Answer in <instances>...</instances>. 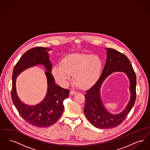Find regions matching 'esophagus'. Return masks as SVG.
Listing matches in <instances>:
<instances>
[{
  "mask_svg": "<svg viewBox=\"0 0 150 150\" xmlns=\"http://www.w3.org/2000/svg\"><path fill=\"white\" fill-rule=\"evenodd\" d=\"M76 93H77L76 91H74V90H71V91H70V95H75V94H76Z\"/></svg>",
  "mask_w": 150,
  "mask_h": 150,
  "instance_id": "esophagus-1",
  "label": "esophagus"
}]
</instances>
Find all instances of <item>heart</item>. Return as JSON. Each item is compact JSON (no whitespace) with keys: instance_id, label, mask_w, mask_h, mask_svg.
I'll return each mask as SVG.
<instances>
[{"instance_id":"b5f03b06","label":"heart","mask_w":150,"mask_h":150,"mask_svg":"<svg viewBox=\"0 0 150 150\" xmlns=\"http://www.w3.org/2000/svg\"><path fill=\"white\" fill-rule=\"evenodd\" d=\"M102 64L99 57L92 54H71L66 56L60 65L54 66L52 74L58 83L66 85L73 75L74 81L81 88L93 85L100 77Z\"/></svg>"}]
</instances>
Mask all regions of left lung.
<instances>
[{
	"label": "left lung",
	"instance_id": "8db88e82",
	"mask_svg": "<svg viewBox=\"0 0 150 150\" xmlns=\"http://www.w3.org/2000/svg\"><path fill=\"white\" fill-rule=\"evenodd\" d=\"M107 59L100 78L86 91L84 114L94 127L100 129L113 128L125 119L134 105L136 99V75L128 57L112 48H106ZM124 71L130 80L131 99L125 110L120 114L111 115L104 108L100 96V88L107 76L112 72Z\"/></svg>",
	"mask_w": 150,
	"mask_h": 150
}]
</instances>
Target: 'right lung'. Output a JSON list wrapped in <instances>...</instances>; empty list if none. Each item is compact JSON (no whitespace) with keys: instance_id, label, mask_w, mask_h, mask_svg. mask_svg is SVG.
<instances>
[{"instance_id":"right-lung-1","label":"right lung","mask_w":150,"mask_h":150,"mask_svg":"<svg viewBox=\"0 0 150 150\" xmlns=\"http://www.w3.org/2000/svg\"><path fill=\"white\" fill-rule=\"evenodd\" d=\"M46 50L50 49L35 47L26 52L14 66L12 74L11 97L18 113L30 124L39 128H47L54 124L62 114L64 106L63 102L69 96V90L62 88L56 84L51 73L52 64ZM42 64L47 70L48 91L45 98L35 106L24 104L18 98L15 89L17 76L23 70L37 64Z\"/></svg>"}]
</instances>
